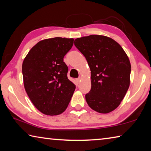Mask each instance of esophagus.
I'll list each match as a JSON object with an SVG mask.
<instances>
[{
	"instance_id": "obj_1",
	"label": "esophagus",
	"mask_w": 151,
	"mask_h": 151,
	"mask_svg": "<svg viewBox=\"0 0 151 151\" xmlns=\"http://www.w3.org/2000/svg\"><path fill=\"white\" fill-rule=\"evenodd\" d=\"M81 80V77H78V78H76V81H77L78 83H80Z\"/></svg>"
}]
</instances>
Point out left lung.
<instances>
[{
  "instance_id": "1",
  "label": "left lung",
  "mask_w": 151,
  "mask_h": 151,
  "mask_svg": "<svg viewBox=\"0 0 151 151\" xmlns=\"http://www.w3.org/2000/svg\"><path fill=\"white\" fill-rule=\"evenodd\" d=\"M75 45L85 56L91 73V89L86 103L100 113L114 111L129 87L131 66L118 42L102 35H90L75 40Z\"/></svg>"
}]
</instances>
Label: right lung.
I'll use <instances>...</instances> for the list:
<instances>
[{
  "mask_svg": "<svg viewBox=\"0 0 151 151\" xmlns=\"http://www.w3.org/2000/svg\"><path fill=\"white\" fill-rule=\"evenodd\" d=\"M73 41L61 37L42 40L22 63L25 91L36 108L47 115L63 113L76 88L67 77L68 66L63 61Z\"/></svg>",
  "mask_w": 151,
  "mask_h": 151,
  "instance_id": "1",
  "label": "right lung"
}]
</instances>
